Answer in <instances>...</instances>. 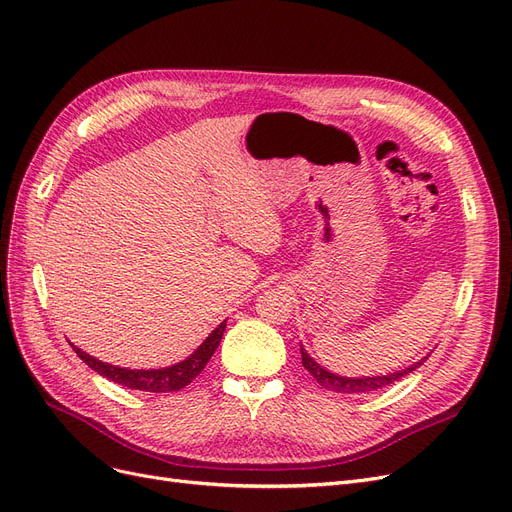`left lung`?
I'll return each instance as SVG.
<instances>
[{"instance_id": "1", "label": "left lung", "mask_w": 512, "mask_h": 512, "mask_svg": "<svg viewBox=\"0 0 512 512\" xmlns=\"http://www.w3.org/2000/svg\"><path fill=\"white\" fill-rule=\"evenodd\" d=\"M300 355H302V365L309 370V374L323 386L327 391L334 393H344V395H361V393H370V391H378V388H384L388 384H393L397 380H401L403 376L412 374L414 370L426 361V357L418 359L416 363L407 365L405 370L386 374V376H361V378H346V376H338L334 372H327L323 365H319L309 353H306L304 346L300 344Z\"/></svg>"}]
</instances>
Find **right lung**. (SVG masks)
Wrapping results in <instances>:
<instances>
[{
    "label": "right lung",
    "mask_w": 512,
    "mask_h": 512,
    "mask_svg": "<svg viewBox=\"0 0 512 512\" xmlns=\"http://www.w3.org/2000/svg\"><path fill=\"white\" fill-rule=\"evenodd\" d=\"M224 327H227V321H222L187 359H182L168 367H159V370H130V367L111 365L77 349L75 344L71 346L77 353V357L86 365H90L94 372L121 386H128L132 391H145V393H174V391H180V388H185L189 382H193V378H197L203 367L208 365V361L212 359L214 351L218 349V344L222 340Z\"/></svg>",
    "instance_id": "1"
}]
</instances>
